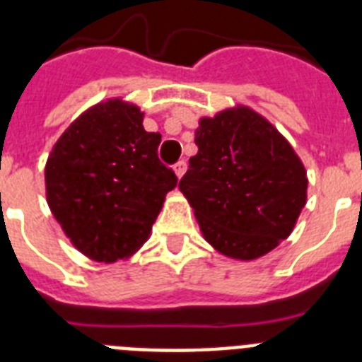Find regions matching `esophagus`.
Here are the masks:
<instances>
[{"instance_id": "obj_1", "label": "esophagus", "mask_w": 362, "mask_h": 362, "mask_svg": "<svg viewBox=\"0 0 362 362\" xmlns=\"http://www.w3.org/2000/svg\"><path fill=\"white\" fill-rule=\"evenodd\" d=\"M174 172H175V175H177V179H181L185 175V172H187V161H179V163H175V166H174Z\"/></svg>"}]
</instances>
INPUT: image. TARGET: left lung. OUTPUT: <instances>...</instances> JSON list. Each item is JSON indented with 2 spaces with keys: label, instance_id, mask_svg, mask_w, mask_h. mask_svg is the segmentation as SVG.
I'll use <instances>...</instances> for the list:
<instances>
[{
  "label": "left lung",
  "instance_id": "1",
  "mask_svg": "<svg viewBox=\"0 0 362 362\" xmlns=\"http://www.w3.org/2000/svg\"><path fill=\"white\" fill-rule=\"evenodd\" d=\"M197 153L179 181L203 238L219 254L254 261L292 233L308 177L286 137L250 107L201 117Z\"/></svg>",
  "mask_w": 362,
  "mask_h": 362
}]
</instances>
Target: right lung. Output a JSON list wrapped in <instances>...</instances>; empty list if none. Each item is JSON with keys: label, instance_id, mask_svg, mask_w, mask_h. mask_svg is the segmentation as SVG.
Here are the masks:
<instances>
[{"label": "right lung", "instance_id": "obj_1", "mask_svg": "<svg viewBox=\"0 0 362 362\" xmlns=\"http://www.w3.org/2000/svg\"><path fill=\"white\" fill-rule=\"evenodd\" d=\"M143 117L121 98L101 101L62 134L45 165L50 212L92 261L136 254L177 185L158 158L161 134L146 132Z\"/></svg>", "mask_w": 362, "mask_h": 362}]
</instances>
